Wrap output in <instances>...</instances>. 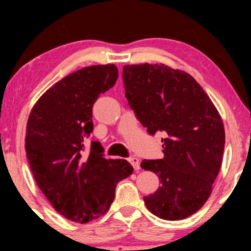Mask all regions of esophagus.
<instances>
[{"mask_svg": "<svg viewBox=\"0 0 251 251\" xmlns=\"http://www.w3.org/2000/svg\"><path fill=\"white\" fill-rule=\"evenodd\" d=\"M128 160H129V163L132 164V166H133V169L135 170V171H138V170L140 169V160L138 159L137 157H131Z\"/></svg>", "mask_w": 251, "mask_h": 251, "instance_id": "esophagus-1", "label": "esophagus"}]
</instances>
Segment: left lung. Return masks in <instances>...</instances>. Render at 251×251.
Returning <instances> with one entry per match:
<instances>
[{
  "mask_svg": "<svg viewBox=\"0 0 251 251\" xmlns=\"http://www.w3.org/2000/svg\"><path fill=\"white\" fill-rule=\"evenodd\" d=\"M125 97L151 135L163 133V159L140 166L159 177L160 186L144 197L162 220H184L208 201L220 172L226 132L214 102L186 72L163 63L126 65Z\"/></svg>",
  "mask_w": 251,
  "mask_h": 251,
  "instance_id": "obj_1",
  "label": "left lung"
}]
</instances>
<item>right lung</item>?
Wrapping results in <instances>:
<instances>
[{"label":"right lung","mask_w":251,"mask_h":251,"mask_svg":"<svg viewBox=\"0 0 251 251\" xmlns=\"http://www.w3.org/2000/svg\"><path fill=\"white\" fill-rule=\"evenodd\" d=\"M117 79L111 63L74 72L47 89L28 118L25 152L34 179L51 206L77 223L106 214L117 183L133 172L127 160L103 158L100 143L83 152L94 102Z\"/></svg>","instance_id":"add662e5"}]
</instances>
